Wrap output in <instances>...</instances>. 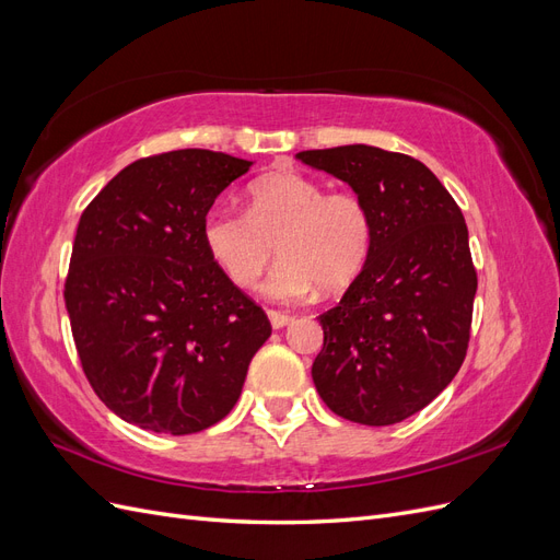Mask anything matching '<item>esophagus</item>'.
<instances>
[{
	"label": "esophagus",
	"instance_id": "1",
	"mask_svg": "<svg viewBox=\"0 0 560 560\" xmlns=\"http://www.w3.org/2000/svg\"><path fill=\"white\" fill-rule=\"evenodd\" d=\"M266 313H268V319H270V325H273V329H282V327H287V325H290V322H292V315H290V313L273 311V308H268Z\"/></svg>",
	"mask_w": 560,
	"mask_h": 560
}]
</instances>
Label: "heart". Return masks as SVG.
Here are the masks:
<instances>
[{"label":"heart","mask_w":560,"mask_h":560,"mask_svg":"<svg viewBox=\"0 0 560 560\" xmlns=\"http://www.w3.org/2000/svg\"><path fill=\"white\" fill-rule=\"evenodd\" d=\"M374 222L354 191H329L296 171L270 173L247 189V212L214 208L202 219V243L224 276L247 290L259 282L278 254L282 261L266 282V294L296 301L319 284L338 292L360 273Z\"/></svg>","instance_id":"1"}]
</instances>
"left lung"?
Wrapping results in <instances>:
<instances>
[{
	"mask_svg": "<svg viewBox=\"0 0 560 560\" xmlns=\"http://www.w3.org/2000/svg\"><path fill=\"white\" fill-rule=\"evenodd\" d=\"M296 159L350 184L374 222L360 276L317 317L313 383L336 416L395 425L465 362L477 294L465 217L428 165L397 151L348 144Z\"/></svg>",
	"mask_w": 560,
	"mask_h": 560,
	"instance_id": "1",
	"label": "left lung"
}]
</instances>
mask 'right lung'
Segmentation results:
<instances>
[{"mask_svg": "<svg viewBox=\"0 0 560 560\" xmlns=\"http://www.w3.org/2000/svg\"><path fill=\"white\" fill-rule=\"evenodd\" d=\"M252 161L177 149L124 167L83 210L65 280L79 360L109 411L194 434L243 393L270 322L214 264L202 219Z\"/></svg>", "mask_w": 560, "mask_h": 560, "instance_id": "right-lung-1", "label": "right lung"}]
</instances>
